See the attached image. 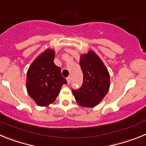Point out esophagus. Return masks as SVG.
<instances>
[{"instance_id": "esophagus-1", "label": "esophagus", "mask_w": 146, "mask_h": 146, "mask_svg": "<svg viewBox=\"0 0 146 146\" xmlns=\"http://www.w3.org/2000/svg\"><path fill=\"white\" fill-rule=\"evenodd\" d=\"M66 80H67V83H68V84H69V83L71 82V80H72V78H71V77H67Z\"/></svg>"}]
</instances>
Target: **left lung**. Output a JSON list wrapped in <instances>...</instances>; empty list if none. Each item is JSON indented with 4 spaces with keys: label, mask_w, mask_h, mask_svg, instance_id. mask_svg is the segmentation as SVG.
<instances>
[{
    "label": "left lung",
    "mask_w": 146,
    "mask_h": 146,
    "mask_svg": "<svg viewBox=\"0 0 146 146\" xmlns=\"http://www.w3.org/2000/svg\"><path fill=\"white\" fill-rule=\"evenodd\" d=\"M80 65L83 74V82L80 88L72 89V93L80 106L93 108L102 100L109 91V72L93 51L81 55Z\"/></svg>",
    "instance_id": "obj_1"
}]
</instances>
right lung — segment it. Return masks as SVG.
Segmentation results:
<instances>
[{
	"label": "right lung",
	"instance_id": "1",
	"mask_svg": "<svg viewBox=\"0 0 146 146\" xmlns=\"http://www.w3.org/2000/svg\"><path fill=\"white\" fill-rule=\"evenodd\" d=\"M55 52L48 49L32 63L27 73L26 88L29 96L39 106H47L57 98L67 81L60 68L54 64Z\"/></svg>",
	"mask_w": 146,
	"mask_h": 146
}]
</instances>
